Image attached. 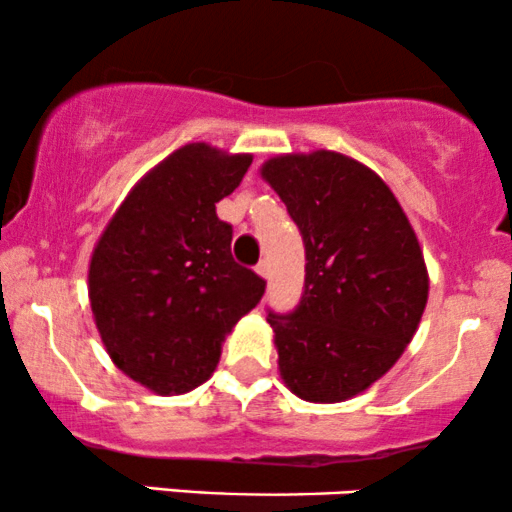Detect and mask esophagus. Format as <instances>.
Returning <instances> with one entry per match:
<instances>
[{
    "label": "esophagus",
    "instance_id": "34e87169",
    "mask_svg": "<svg viewBox=\"0 0 512 512\" xmlns=\"http://www.w3.org/2000/svg\"><path fill=\"white\" fill-rule=\"evenodd\" d=\"M256 273L261 275V278H270V263L268 261H261L256 266Z\"/></svg>",
    "mask_w": 512,
    "mask_h": 512
}]
</instances>
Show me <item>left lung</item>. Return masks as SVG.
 Wrapping results in <instances>:
<instances>
[{
    "mask_svg": "<svg viewBox=\"0 0 512 512\" xmlns=\"http://www.w3.org/2000/svg\"><path fill=\"white\" fill-rule=\"evenodd\" d=\"M299 227L306 278L290 314L268 309L280 376L309 402L362 393L400 359L422 321L429 275L386 182L333 150L261 167Z\"/></svg>",
    "mask_w": 512,
    "mask_h": 512,
    "instance_id": "obj_1",
    "label": "left lung"
}]
</instances>
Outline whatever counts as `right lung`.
I'll return each mask as SVG.
<instances>
[{
    "mask_svg": "<svg viewBox=\"0 0 512 512\" xmlns=\"http://www.w3.org/2000/svg\"><path fill=\"white\" fill-rule=\"evenodd\" d=\"M251 155L189 143L138 182L102 232L88 270L95 326L112 362L158 395L213 376L225 335L261 302L266 280L232 258L215 213Z\"/></svg>",
    "mask_w": 512,
    "mask_h": 512,
    "instance_id": "1",
    "label": "right lung"
}]
</instances>
